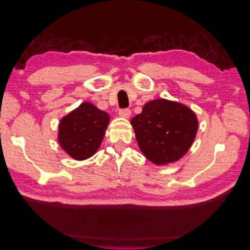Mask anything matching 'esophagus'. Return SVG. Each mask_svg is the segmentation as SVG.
<instances>
[{
  "mask_svg": "<svg viewBox=\"0 0 250 250\" xmlns=\"http://www.w3.org/2000/svg\"><path fill=\"white\" fill-rule=\"evenodd\" d=\"M119 115L121 117H124V118H129L131 116V110L129 108H121L119 110Z\"/></svg>",
  "mask_w": 250,
  "mask_h": 250,
  "instance_id": "34e87169",
  "label": "esophagus"
}]
</instances>
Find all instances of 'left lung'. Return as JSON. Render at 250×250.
<instances>
[{"mask_svg": "<svg viewBox=\"0 0 250 250\" xmlns=\"http://www.w3.org/2000/svg\"><path fill=\"white\" fill-rule=\"evenodd\" d=\"M135 138L146 158L155 164L173 163L187 153L196 135L194 112L180 103L154 100L131 120Z\"/></svg>", "mask_w": 250, "mask_h": 250, "instance_id": "1", "label": "left lung"}]
</instances>
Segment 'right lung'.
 <instances>
[{"label": "right lung", "mask_w": 250, "mask_h": 250, "mask_svg": "<svg viewBox=\"0 0 250 250\" xmlns=\"http://www.w3.org/2000/svg\"><path fill=\"white\" fill-rule=\"evenodd\" d=\"M108 124V114L91 103H82L62 119L58 141L72 158L86 159L100 147Z\"/></svg>", "instance_id": "add662e5"}]
</instances>
